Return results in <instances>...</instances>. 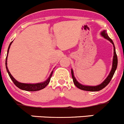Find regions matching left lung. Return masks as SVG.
Listing matches in <instances>:
<instances>
[{
	"instance_id": "8db88e82",
	"label": "left lung",
	"mask_w": 124,
	"mask_h": 124,
	"mask_svg": "<svg viewBox=\"0 0 124 124\" xmlns=\"http://www.w3.org/2000/svg\"><path fill=\"white\" fill-rule=\"evenodd\" d=\"M101 35L104 37V39H107V40H108L111 43H112L113 46V62H112V67H111V69L110 72L109 73L108 77L105 78V80L102 82V83H101L100 84L98 85H95V86H93V85H83L81 83H79L78 81L77 80V79L75 77L74 74H73V69H71V73H72V79H73V83H74L75 85L78 88V89H81V90H85V91H90V92H97L100 91V90H102V89H104L105 86L108 85L110 81H111V78H112L113 76L114 73H115V71H116V68H117V55L116 53V50H115V45H114V43L113 42L112 40L110 39V37L108 35L107 33L106 30H103L101 32Z\"/></svg>"
}]
</instances>
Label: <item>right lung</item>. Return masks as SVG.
<instances>
[{"instance_id": "1", "label": "right lung", "mask_w": 124, "mask_h": 124, "mask_svg": "<svg viewBox=\"0 0 124 124\" xmlns=\"http://www.w3.org/2000/svg\"><path fill=\"white\" fill-rule=\"evenodd\" d=\"M13 41L11 42V43L9 44V47H8V51H7V58H6V62H5V65H6V69H7V72H8V75H9V77L11 79V80L13 81V83H14L16 85L17 87L18 88L21 89V90H26V91H30V92H34V91H38V90H41V89H44L45 88V87L47 86V84L49 83L50 80H51V78L52 75V73H53V71H52V72L50 74L49 77H48L46 81L43 82H41V83H35V84H31V83H20V82L17 81L13 76L11 75V73L9 72V70H8V67H7V59H8V54L9 53V48H10V46L11 45Z\"/></svg>"}]
</instances>
